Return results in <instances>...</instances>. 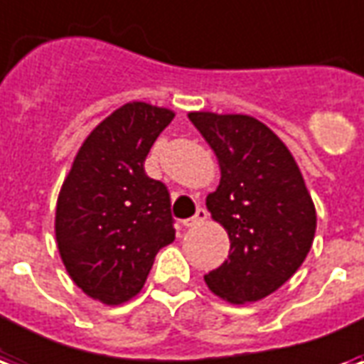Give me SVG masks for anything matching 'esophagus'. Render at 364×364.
I'll return each instance as SVG.
<instances>
[{
    "instance_id": "1",
    "label": "esophagus",
    "mask_w": 364,
    "mask_h": 364,
    "mask_svg": "<svg viewBox=\"0 0 364 364\" xmlns=\"http://www.w3.org/2000/svg\"><path fill=\"white\" fill-rule=\"evenodd\" d=\"M206 219H208L206 210H204V208H198L193 218L185 219V221H183V227H196V225H200V223H204Z\"/></svg>"
}]
</instances>
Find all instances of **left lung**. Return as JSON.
Wrapping results in <instances>:
<instances>
[{
    "label": "left lung",
    "mask_w": 364,
    "mask_h": 364,
    "mask_svg": "<svg viewBox=\"0 0 364 364\" xmlns=\"http://www.w3.org/2000/svg\"><path fill=\"white\" fill-rule=\"evenodd\" d=\"M212 146L221 179L206 206L231 240L225 263L204 277L229 304L263 299L284 284L311 250L317 213L288 146L246 114L188 112Z\"/></svg>",
    "instance_id": "obj_1"
}]
</instances>
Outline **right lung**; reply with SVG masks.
<instances>
[{"instance_id":"add662e5","label":"right lung","mask_w":364,"mask_h":364,"mask_svg":"<svg viewBox=\"0 0 364 364\" xmlns=\"http://www.w3.org/2000/svg\"><path fill=\"white\" fill-rule=\"evenodd\" d=\"M176 112L133 101L80 146L60 187L55 237L77 288L107 305L141 292L158 250L173 242L170 193L145 173L146 154Z\"/></svg>"}]
</instances>
